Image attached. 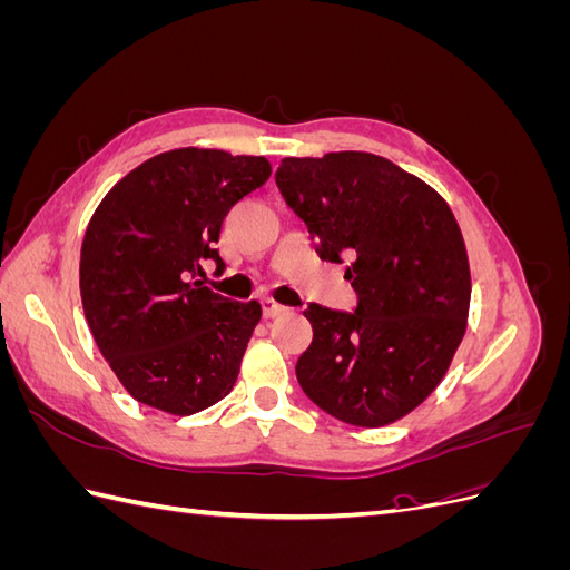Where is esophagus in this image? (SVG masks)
I'll return each mask as SVG.
<instances>
[{"instance_id":"esophagus-1","label":"esophagus","mask_w":570,"mask_h":570,"mask_svg":"<svg viewBox=\"0 0 570 570\" xmlns=\"http://www.w3.org/2000/svg\"><path fill=\"white\" fill-rule=\"evenodd\" d=\"M262 312H264V318H275V316H281L285 312V306H281L278 302H273V299H264Z\"/></svg>"}]
</instances>
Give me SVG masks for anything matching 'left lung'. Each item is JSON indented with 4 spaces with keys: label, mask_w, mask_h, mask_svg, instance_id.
<instances>
[{
    "label": "left lung",
    "mask_w": 570,
    "mask_h": 570,
    "mask_svg": "<svg viewBox=\"0 0 570 570\" xmlns=\"http://www.w3.org/2000/svg\"><path fill=\"white\" fill-rule=\"evenodd\" d=\"M275 183L318 256L350 258L344 278L358 297L354 314L308 304L302 390L350 425L404 419L440 385L469 325V254L450 204L368 151L287 157Z\"/></svg>",
    "instance_id": "8db88e82"
}]
</instances>
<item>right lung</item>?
<instances>
[{
  "instance_id": "obj_1",
  "label": "right lung",
  "mask_w": 570,
  "mask_h": 570,
  "mask_svg": "<svg viewBox=\"0 0 570 570\" xmlns=\"http://www.w3.org/2000/svg\"><path fill=\"white\" fill-rule=\"evenodd\" d=\"M271 176L264 157L180 147L120 178L80 249V299L97 347L132 400L193 416L226 396L262 304L202 287L233 204Z\"/></svg>"
}]
</instances>
